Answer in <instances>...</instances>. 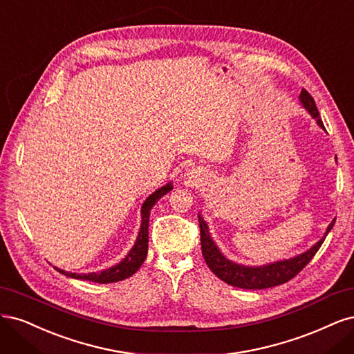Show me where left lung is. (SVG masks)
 I'll return each instance as SVG.
<instances>
[{"instance_id": "8db88e82", "label": "left lung", "mask_w": 354, "mask_h": 354, "mask_svg": "<svg viewBox=\"0 0 354 354\" xmlns=\"http://www.w3.org/2000/svg\"><path fill=\"white\" fill-rule=\"evenodd\" d=\"M299 100H300L301 107L316 120L317 127L325 131L324 122L321 116H319V111L316 109L315 100L312 98V95L307 93L306 89H301ZM198 223H200V232H201L203 257L206 260L207 266L210 268V270L214 273V275L219 279H222L223 282H226L227 285H232V287L244 288V290H265V288L277 287V285L288 282L290 279H292L295 275H297V273L312 260V257L316 254L317 250L321 248L326 235L329 234L330 230H333L335 219H333V222L328 225L324 236L319 239L316 244H313L309 250H306L304 253L290 259L270 261V263L260 265V266H245L226 259L222 254L219 247L213 241V238L210 236L209 225L203 219L201 213H198Z\"/></svg>"}]
</instances>
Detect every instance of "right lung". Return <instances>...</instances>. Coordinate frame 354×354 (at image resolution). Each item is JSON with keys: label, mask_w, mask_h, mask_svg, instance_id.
<instances>
[{"label": "right lung", "mask_w": 354, "mask_h": 354, "mask_svg": "<svg viewBox=\"0 0 354 354\" xmlns=\"http://www.w3.org/2000/svg\"><path fill=\"white\" fill-rule=\"evenodd\" d=\"M172 188H174L172 182H167L166 185L160 187L153 194H150V196L147 197V200L142 203L141 226L138 231V236H136L135 244L129 250V253L124 256L118 265L101 270V272H89V273H72V272H66L59 268H55V269L69 278L84 279V281H91V282H98V283L118 282V281H123V279L132 277L133 273L141 268V265L144 263V260L147 257V253H148V221H150V212H151L154 204L163 196H166L169 191H172Z\"/></svg>", "instance_id": "add662e5"}]
</instances>
